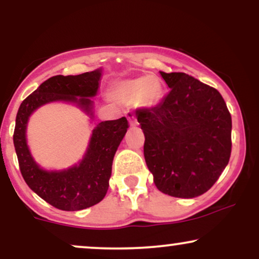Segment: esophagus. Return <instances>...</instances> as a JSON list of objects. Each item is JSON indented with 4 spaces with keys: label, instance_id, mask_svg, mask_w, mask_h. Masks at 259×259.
<instances>
[{
    "label": "esophagus",
    "instance_id": "obj_1",
    "mask_svg": "<svg viewBox=\"0 0 259 259\" xmlns=\"http://www.w3.org/2000/svg\"><path fill=\"white\" fill-rule=\"evenodd\" d=\"M127 120H129L130 126H136V124H138V121L135 119V115L133 113H127Z\"/></svg>",
    "mask_w": 259,
    "mask_h": 259
}]
</instances>
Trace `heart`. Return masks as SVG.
<instances>
[{"mask_svg":"<svg viewBox=\"0 0 259 259\" xmlns=\"http://www.w3.org/2000/svg\"><path fill=\"white\" fill-rule=\"evenodd\" d=\"M163 88L159 79L153 75L140 76L120 81L113 90V97L123 105H139L153 107L159 102Z\"/></svg>","mask_w":259,"mask_h":259,"instance_id":"heart-1","label":"heart"}]
</instances>
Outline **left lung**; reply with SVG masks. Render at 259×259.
Returning a JSON list of instances; mask_svg holds the SVG:
<instances>
[{
	"instance_id": "8db88e82",
	"label": "left lung",
	"mask_w": 259,
	"mask_h": 259,
	"mask_svg": "<svg viewBox=\"0 0 259 259\" xmlns=\"http://www.w3.org/2000/svg\"><path fill=\"white\" fill-rule=\"evenodd\" d=\"M160 75L169 94L159 105L136 113L145 134V160L163 194L197 197L228 165L231 115L215 89L185 73Z\"/></svg>"
}]
</instances>
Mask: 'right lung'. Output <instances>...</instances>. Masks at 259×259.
<instances>
[{
	"label": "right lung",
	"instance_id": "right-lung-1",
	"mask_svg": "<svg viewBox=\"0 0 259 259\" xmlns=\"http://www.w3.org/2000/svg\"><path fill=\"white\" fill-rule=\"evenodd\" d=\"M102 68L79 75H56L47 79L23 101L18 109L13 142L25 183L47 203L62 210H81L105 198L112 174L114 154L125 136V117L101 121L92 130L88 148L76 164L61 170H47L36 163L26 140L29 118L37 108L52 102L72 103L95 118V102Z\"/></svg>",
	"mask_w": 259,
	"mask_h": 259
}]
</instances>
